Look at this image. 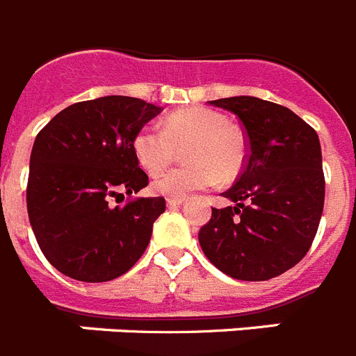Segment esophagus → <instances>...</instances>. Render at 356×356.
I'll return each mask as SVG.
<instances>
[{"mask_svg":"<svg viewBox=\"0 0 356 356\" xmlns=\"http://www.w3.org/2000/svg\"><path fill=\"white\" fill-rule=\"evenodd\" d=\"M184 202H185V198H171V196H169V198H167V207H169V209L180 207Z\"/></svg>","mask_w":356,"mask_h":356,"instance_id":"esophagus-1","label":"esophagus"}]
</instances>
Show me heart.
Listing matches in <instances>:
<instances>
[{"mask_svg": "<svg viewBox=\"0 0 356 356\" xmlns=\"http://www.w3.org/2000/svg\"><path fill=\"white\" fill-rule=\"evenodd\" d=\"M184 151L187 163L163 172L153 181V191L162 196L185 198L209 189L218 181L238 178L247 162V142L227 117L207 108L175 111L163 126L147 124L133 138L136 160L149 175L165 169Z\"/></svg>", "mask_w": 356, "mask_h": 356, "instance_id": "b5f03b06", "label": "heart"}]
</instances>
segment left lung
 <instances>
[{
  "instance_id": "left-lung-1",
  "label": "left lung",
  "mask_w": 356,
  "mask_h": 356,
  "mask_svg": "<svg viewBox=\"0 0 356 356\" xmlns=\"http://www.w3.org/2000/svg\"><path fill=\"white\" fill-rule=\"evenodd\" d=\"M241 120L250 153L212 209L200 245L212 265L239 281H266L296 266L312 247L324 207L321 142L291 109L257 97L209 100Z\"/></svg>"
}]
</instances>
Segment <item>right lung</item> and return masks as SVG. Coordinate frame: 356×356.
<instances>
[{
  "instance_id": "obj_1",
  "label": "right lung",
  "mask_w": 356,
  "mask_h": 356,
  "mask_svg": "<svg viewBox=\"0 0 356 356\" xmlns=\"http://www.w3.org/2000/svg\"><path fill=\"white\" fill-rule=\"evenodd\" d=\"M158 113L160 106L135 97H99L65 108L35 136L26 211L39 248L60 273L111 281L145 252L165 200L108 202L147 187L133 138Z\"/></svg>"
}]
</instances>
